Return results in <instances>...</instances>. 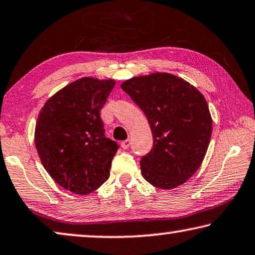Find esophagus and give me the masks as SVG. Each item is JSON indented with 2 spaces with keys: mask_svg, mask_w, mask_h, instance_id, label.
Wrapping results in <instances>:
<instances>
[{
  "mask_svg": "<svg viewBox=\"0 0 255 255\" xmlns=\"http://www.w3.org/2000/svg\"><path fill=\"white\" fill-rule=\"evenodd\" d=\"M130 146H131V140H128V139L124 140V141H122V142H121V147H122L123 149H128V148Z\"/></svg>",
  "mask_w": 255,
  "mask_h": 255,
  "instance_id": "1",
  "label": "esophagus"
}]
</instances>
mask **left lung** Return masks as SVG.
Instances as JSON below:
<instances>
[{
	"label": "left lung",
	"mask_w": 255,
	"mask_h": 255,
	"mask_svg": "<svg viewBox=\"0 0 255 255\" xmlns=\"http://www.w3.org/2000/svg\"><path fill=\"white\" fill-rule=\"evenodd\" d=\"M121 88L144 113L151 128L154 144L140 160L143 178L160 189L185 183L201 166L212 134L204 96L168 73L132 77Z\"/></svg>",
	"instance_id": "obj_1"
}]
</instances>
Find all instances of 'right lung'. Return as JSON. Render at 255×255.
Returning a JSON list of instances; mask_svg holds the SVG:
<instances>
[{
	"label": "right lung",
	"mask_w": 255,
	"mask_h": 255,
	"mask_svg": "<svg viewBox=\"0 0 255 255\" xmlns=\"http://www.w3.org/2000/svg\"><path fill=\"white\" fill-rule=\"evenodd\" d=\"M114 80L80 78L46 101L35 127L43 166L62 188L77 195L97 190L109 178L119 144L106 138L100 111Z\"/></svg>",
	"instance_id": "1"
}]
</instances>
